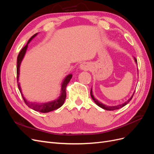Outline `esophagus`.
<instances>
[{
	"label": "esophagus",
	"mask_w": 154,
	"mask_h": 154,
	"mask_svg": "<svg viewBox=\"0 0 154 154\" xmlns=\"http://www.w3.org/2000/svg\"><path fill=\"white\" fill-rule=\"evenodd\" d=\"M80 68L82 70H83V71H87L90 69V66L86 62H83L82 64H80Z\"/></svg>",
	"instance_id": "esophagus-1"
}]
</instances>
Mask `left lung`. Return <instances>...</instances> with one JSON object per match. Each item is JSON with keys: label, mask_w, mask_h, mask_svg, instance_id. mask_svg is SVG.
I'll return each instance as SVG.
<instances>
[{"label": "left lung", "mask_w": 154, "mask_h": 154, "mask_svg": "<svg viewBox=\"0 0 154 154\" xmlns=\"http://www.w3.org/2000/svg\"><path fill=\"white\" fill-rule=\"evenodd\" d=\"M134 60H135V62H136V63L137 64V60H136V58H135V57H134ZM137 71H138V70H137ZM134 92L133 93L132 96L131 97H130V98H129L127 101H125V103H123V104H120V105H115V106H107V105H105L103 104L102 103H101V102L95 99V97H94V96H93V94H92V88H91V96L92 99L93 100V101H94L95 102L97 106H99L100 107H101V108L103 109H105V110H117V109L122 108V107H123V106H125L126 105H127V104L129 103V102L130 101V100H132V97H133V96H134Z\"/></svg>", "instance_id": "obj_1"}]
</instances>
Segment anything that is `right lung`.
Listing matches in <instances>:
<instances>
[{
  "label": "right lung",
  "instance_id": "obj_1",
  "mask_svg": "<svg viewBox=\"0 0 154 154\" xmlns=\"http://www.w3.org/2000/svg\"><path fill=\"white\" fill-rule=\"evenodd\" d=\"M37 34L38 33H36L33 36L31 37L30 39L28 40V42H27V44L21 49L19 54H18V55L17 67V85H18V89H19V91L20 92V94L22 96L23 100H24L25 103L27 106H28L29 108L32 109V110H34L35 111H37V112H42V113H47V112H49L53 111L56 109H58V108H60V107H61L63 105V104L64 103L65 100H66V87L69 83V82H70V80H71V79L72 78V75L71 74H70L66 77V78L64 79V80L63 81V82L62 83L61 94H60V96H59L58 98L56 100L49 101V102H48V103H32V102L28 101L27 100H26L24 95H23V94H22L20 83L18 82V80H19V74H20V63L22 61V60L24 57V55L26 54L27 47H28L29 43L30 42L32 38H35V37L37 35Z\"/></svg>",
  "mask_w": 154,
  "mask_h": 154
}]
</instances>
